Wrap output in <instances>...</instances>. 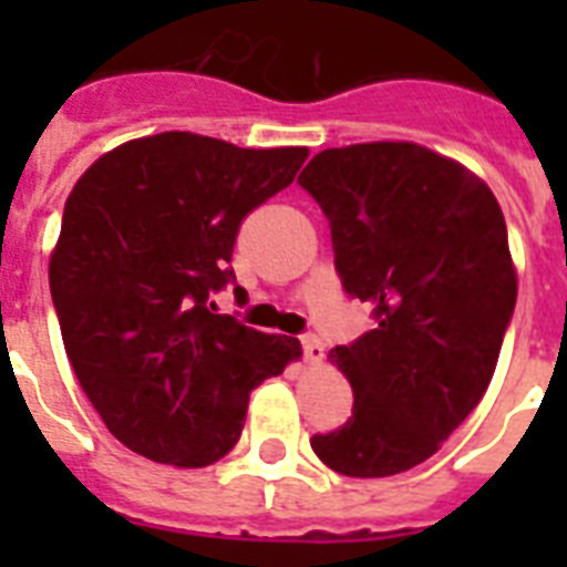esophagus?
<instances>
[{
	"label": "esophagus",
	"mask_w": 567,
	"mask_h": 567,
	"mask_svg": "<svg viewBox=\"0 0 567 567\" xmlns=\"http://www.w3.org/2000/svg\"><path fill=\"white\" fill-rule=\"evenodd\" d=\"M302 344V355H306V362L318 364L323 355H327V350H323V341H320L318 336H311V332H306V336L300 338Z\"/></svg>",
	"instance_id": "34e87169"
}]
</instances>
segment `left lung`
I'll return each instance as SVG.
<instances>
[{"mask_svg": "<svg viewBox=\"0 0 567 567\" xmlns=\"http://www.w3.org/2000/svg\"><path fill=\"white\" fill-rule=\"evenodd\" d=\"M297 182L327 214L341 288L373 306L371 332L329 353L353 414L311 450L344 476L403 474L497 368L518 297L501 205L462 164L391 141L323 150Z\"/></svg>", "mask_w": 567, "mask_h": 567, "instance_id": "left-lung-1", "label": "left lung"}]
</instances>
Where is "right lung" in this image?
<instances>
[{"mask_svg":"<svg viewBox=\"0 0 567 567\" xmlns=\"http://www.w3.org/2000/svg\"><path fill=\"white\" fill-rule=\"evenodd\" d=\"M306 146L240 150L164 132L111 150L66 196L49 291L66 359L109 432L205 467L240 439L249 391L300 341L217 315L240 220L288 188Z\"/></svg>","mask_w":567,"mask_h":567,"instance_id":"add662e5","label":"right lung"}]
</instances>
